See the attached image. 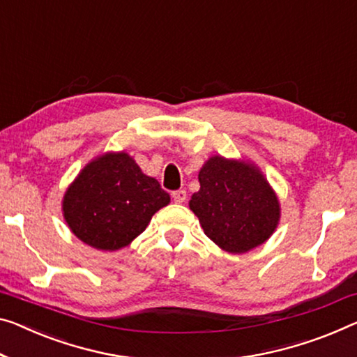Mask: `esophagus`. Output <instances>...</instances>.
Listing matches in <instances>:
<instances>
[{"mask_svg": "<svg viewBox=\"0 0 357 357\" xmlns=\"http://www.w3.org/2000/svg\"><path fill=\"white\" fill-rule=\"evenodd\" d=\"M172 197H174V201L177 202V204H182V202H185V201H186V191H185V190H177V191H174V193H172Z\"/></svg>", "mask_w": 357, "mask_h": 357, "instance_id": "1", "label": "esophagus"}]
</instances>
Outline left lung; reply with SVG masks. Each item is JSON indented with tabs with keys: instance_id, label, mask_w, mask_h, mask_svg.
<instances>
[{
	"instance_id": "left-lung-1",
	"label": "left lung",
	"mask_w": 357,
	"mask_h": 357,
	"mask_svg": "<svg viewBox=\"0 0 357 357\" xmlns=\"http://www.w3.org/2000/svg\"><path fill=\"white\" fill-rule=\"evenodd\" d=\"M197 178L201 188L188 206L204 234L222 250L245 254L276 231L281 202L257 164L213 155Z\"/></svg>"
}]
</instances>
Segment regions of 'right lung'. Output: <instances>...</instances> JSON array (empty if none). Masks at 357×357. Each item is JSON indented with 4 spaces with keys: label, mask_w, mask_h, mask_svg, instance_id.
Wrapping results in <instances>:
<instances>
[{
    "label": "right lung",
    "mask_w": 357,
    "mask_h": 357,
    "mask_svg": "<svg viewBox=\"0 0 357 357\" xmlns=\"http://www.w3.org/2000/svg\"><path fill=\"white\" fill-rule=\"evenodd\" d=\"M171 202L156 178L129 153L107 151L81 169L68 185L62 212L70 231L97 250H119L145 231Z\"/></svg>",
    "instance_id": "right-lung-1"
}]
</instances>
